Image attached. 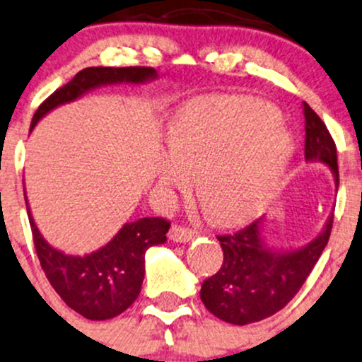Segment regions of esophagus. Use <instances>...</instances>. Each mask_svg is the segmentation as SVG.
<instances>
[{"label":"esophagus","instance_id":"34e87169","mask_svg":"<svg viewBox=\"0 0 362 362\" xmlns=\"http://www.w3.org/2000/svg\"><path fill=\"white\" fill-rule=\"evenodd\" d=\"M170 239L173 243H189L194 239V230L175 223V226H171L170 229Z\"/></svg>","mask_w":362,"mask_h":362}]
</instances>
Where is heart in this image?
I'll return each mask as SVG.
<instances>
[{
	"label": "heart",
	"instance_id": "heart-1",
	"mask_svg": "<svg viewBox=\"0 0 362 362\" xmlns=\"http://www.w3.org/2000/svg\"><path fill=\"white\" fill-rule=\"evenodd\" d=\"M159 185L166 192L191 187L213 218L235 223L267 204L286 177L296 140L271 105L216 95L185 105L166 128Z\"/></svg>",
	"mask_w": 362,
	"mask_h": 362
}]
</instances>
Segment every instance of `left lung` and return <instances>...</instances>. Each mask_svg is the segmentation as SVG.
<instances>
[{
    "instance_id": "left-lung-1",
    "label": "left lung",
    "mask_w": 362,
    "mask_h": 362,
    "mask_svg": "<svg viewBox=\"0 0 362 362\" xmlns=\"http://www.w3.org/2000/svg\"><path fill=\"white\" fill-rule=\"evenodd\" d=\"M305 159L332 170L338 189L337 147L321 117L303 102ZM333 213L317 238L293 250H274L264 235V216L235 234L218 235L223 264L201 286L204 307L222 321L245 326L274 315L298 293L326 248Z\"/></svg>"
}]
</instances>
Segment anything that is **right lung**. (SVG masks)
<instances>
[{
	"instance_id": "obj_1",
	"label": "right lung",
	"mask_w": 362,
	"mask_h": 362,
	"mask_svg": "<svg viewBox=\"0 0 362 362\" xmlns=\"http://www.w3.org/2000/svg\"><path fill=\"white\" fill-rule=\"evenodd\" d=\"M156 78L158 72L152 67H86L37 107L30 132L53 109L78 100L91 90L121 83L146 85ZM25 206L37 258L53 290L72 310L91 321L116 317L135 302L146 274V251L166 243L170 229V222L165 218L144 216L124 223L102 248L85 255H69L43 238L30 213L28 196Z\"/></svg>"
}]
</instances>
